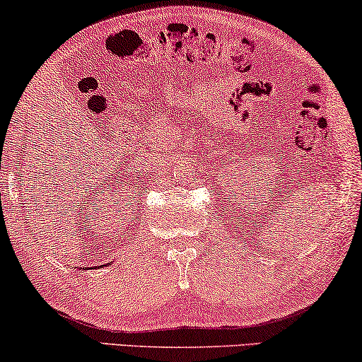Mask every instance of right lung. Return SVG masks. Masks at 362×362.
I'll return each mask as SVG.
<instances>
[{"label": "right lung", "instance_id": "right-lung-1", "mask_svg": "<svg viewBox=\"0 0 362 362\" xmlns=\"http://www.w3.org/2000/svg\"><path fill=\"white\" fill-rule=\"evenodd\" d=\"M107 265H110V264H107ZM81 270H82V269H81Z\"/></svg>", "mask_w": 362, "mask_h": 362}]
</instances>
